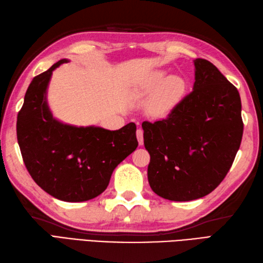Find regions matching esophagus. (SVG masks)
Segmentation results:
<instances>
[{
    "label": "esophagus",
    "mask_w": 263,
    "mask_h": 263,
    "mask_svg": "<svg viewBox=\"0 0 263 263\" xmlns=\"http://www.w3.org/2000/svg\"><path fill=\"white\" fill-rule=\"evenodd\" d=\"M137 139H138L139 146H143V131L141 128L137 130Z\"/></svg>",
    "instance_id": "1"
}]
</instances>
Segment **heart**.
<instances>
[{
	"instance_id": "1",
	"label": "heart",
	"mask_w": 263,
	"mask_h": 263,
	"mask_svg": "<svg viewBox=\"0 0 263 263\" xmlns=\"http://www.w3.org/2000/svg\"><path fill=\"white\" fill-rule=\"evenodd\" d=\"M185 89L184 81L178 77H166L164 72L158 71L153 74L146 86L140 90L141 96H153L159 91L149 104L148 110L150 115L155 117H163L175 107L180 102Z\"/></svg>"
}]
</instances>
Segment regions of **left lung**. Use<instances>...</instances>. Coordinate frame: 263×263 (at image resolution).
Instances as JSON below:
<instances>
[{
    "mask_svg": "<svg viewBox=\"0 0 263 263\" xmlns=\"http://www.w3.org/2000/svg\"><path fill=\"white\" fill-rule=\"evenodd\" d=\"M193 90L165 120L143 122L148 181L171 201L200 199L230 171L243 136L237 89L209 61L195 59Z\"/></svg>",
    "mask_w": 263,
    "mask_h": 263,
    "instance_id": "obj_1",
    "label": "left lung"
}]
</instances>
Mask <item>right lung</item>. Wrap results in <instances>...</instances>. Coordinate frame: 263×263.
Returning a JSON list of instances; mask_svg holds the SVG:
<instances>
[{
    "label": "right lung",
    "instance_id": "obj_1",
    "mask_svg": "<svg viewBox=\"0 0 263 263\" xmlns=\"http://www.w3.org/2000/svg\"><path fill=\"white\" fill-rule=\"evenodd\" d=\"M68 62L60 60L33 78L16 119V138L24 163L38 186L59 200L82 202L102 194L116 166L137 149V126L128 123L110 131L55 119L47 103V88L53 71Z\"/></svg>",
    "mask_w": 263,
    "mask_h": 263
}]
</instances>
